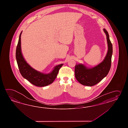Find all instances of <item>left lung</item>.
Segmentation results:
<instances>
[{
  "label": "left lung",
  "mask_w": 128,
  "mask_h": 128,
  "mask_svg": "<svg viewBox=\"0 0 128 128\" xmlns=\"http://www.w3.org/2000/svg\"><path fill=\"white\" fill-rule=\"evenodd\" d=\"M106 34L108 50L104 60L92 68L87 67L84 64H79L76 65L74 74L76 80L81 84L92 86L98 84L107 76L111 68L112 46L109 39L108 32L104 29Z\"/></svg>",
  "instance_id": "1"
}]
</instances>
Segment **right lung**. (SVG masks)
Listing matches in <instances>:
<instances>
[{
    "mask_svg": "<svg viewBox=\"0 0 128 128\" xmlns=\"http://www.w3.org/2000/svg\"><path fill=\"white\" fill-rule=\"evenodd\" d=\"M20 35L19 41L16 50V59L22 76L32 84L39 87H44L51 84L57 76L60 68L63 64L56 65L52 71L48 74H44L36 70L32 67L25 60L22 55L21 48V35Z\"/></svg>",
    "mask_w": 128,
    "mask_h": 128,
    "instance_id": "1",
    "label": "right lung"
}]
</instances>
